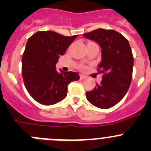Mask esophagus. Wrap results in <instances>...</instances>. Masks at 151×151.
<instances>
[{
	"label": "esophagus",
	"instance_id": "34e87169",
	"mask_svg": "<svg viewBox=\"0 0 151 151\" xmlns=\"http://www.w3.org/2000/svg\"><path fill=\"white\" fill-rule=\"evenodd\" d=\"M80 80H84V79L85 78V76L83 75V74H80Z\"/></svg>",
	"mask_w": 151,
	"mask_h": 151
}]
</instances>
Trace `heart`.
<instances>
[{
  "label": "heart",
  "instance_id": "1",
  "mask_svg": "<svg viewBox=\"0 0 151 151\" xmlns=\"http://www.w3.org/2000/svg\"><path fill=\"white\" fill-rule=\"evenodd\" d=\"M80 68H84V66H80Z\"/></svg>",
  "mask_w": 151,
  "mask_h": 151
}]
</instances>
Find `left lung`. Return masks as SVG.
<instances>
[{"label":"left lung","instance_id":"8db88e82","mask_svg":"<svg viewBox=\"0 0 151 151\" xmlns=\"http://www.w3.org/2000/svg\"><path fill=\"white\" fill-rule=\"evenodd\" d=\"M83 36L101 48V61L97 71L102 80L86 92L88 101L96 107L109 109L125 96L132 79L134 58L127 39L114 30L99 28Z\"/></svg>","mask_w":151,"mask_h":151}]
</instances>
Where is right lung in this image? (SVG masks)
I'll list each match as a JSON object with an SVG mask.
<instances>
[{
	"instance_id": "right-lung-1",
	"label": "right lung",
	"mask_w": 151,
	"mask_h": 151,
	"mask_svg": "<svg viewBox=\"0 0 151 151\" xmlns=\"http://www.w3.org/2000/svg\"><path fill=\"white\" fill-rule=\"evenodd\" d=\"M78 35L65 36L56 32L38 31L27 42L22 58V74L32 98L44 105L60 102L66 97L68 85L80 80L74 71L58 72L55 64Z\"/></svg>"
}]
</instances>
